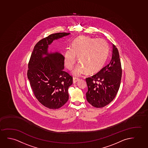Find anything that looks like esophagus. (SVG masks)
<instances>
[{
    "label": "esophagus",
    "instance_id": "34e87169",
    "mask_svg": "<svg viewBox=\"0 0 148 148\" xmlns=\"http://www.w3.org/2000/svg\"><path fill=\"white\" fill-rule=\"evenodd\" d=\"M79 79L78 78H77L76 77H73V83H76L77 82V81H79Z\"/></svg>",
    "mask_w": 148,
    "mask_h": 148
}]
</instances>
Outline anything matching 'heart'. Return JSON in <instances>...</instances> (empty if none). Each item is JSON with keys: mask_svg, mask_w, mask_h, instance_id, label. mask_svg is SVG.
<instances>
[{"mask_svg": "<svg viewBox=\"0 0 148 148\" xmlns=\"http://www.w3.org/2000/svg\"><path fill=\"white\" fill-rule=\"evenodd\" d=\"M108 53V46L102 38L79 36L72 43V48L66 49L64 55L66 67L73 69L77 61L80 65L73 71L75 76L87 72L89 74L97 73L103 67Z\"/></svg>", "mask_w": 148, "mask_h": 148, "instance_id": "1", "label": "heart"}]
</instances>
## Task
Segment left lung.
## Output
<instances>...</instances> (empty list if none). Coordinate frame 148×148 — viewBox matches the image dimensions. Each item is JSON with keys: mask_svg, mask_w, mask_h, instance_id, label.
<instances>
[{"mask_svg": "<svg viewBox=\"0 0 148 148\" xmlns=\"http://www.w3.org/2000/svg\"><path fill=\"white\" fill-rule=\"evenodd\" d=\"M122 76L119 52L113 45L111 59L98 73L86 78L88 91L86 99L93 106L103 108L115 98L120 87Z\"/></svg>", "mask_w": 148, "mask_h": 148, "instance_id": "1", "label": "left lung"}]
</instances>
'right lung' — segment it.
Wrapping results in <instances>:
<instances>
[{
	"instance_id": "add662e5",
	"label": "right lung",
	"mask_w": 148,
	"mask_h": 148,
	"mask_svg": "<svg viewBox=\"0 0 148 148\" xmlns=\"http://www.w3.org/2000/svg\"><path fill=\"white\" fill-rule=\"evenodd\" d=\"M69 34H53L39 40L28 63L27 76L34 95L40 103L52 110L61 108L67 102L68 90L73 83V77L64 71V56L57 52L49 53L48 45ZM43 55L47 56L42 58Z\"/></svg>"
}]
</instances>
